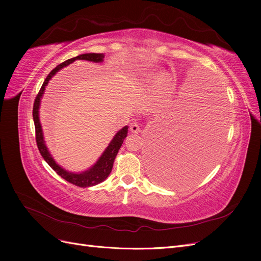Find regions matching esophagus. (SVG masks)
Returning a JSON list of instances; mask_svg holds the SVG:
<instances>
[{"instance_id":"obj_1","label":"esophagus","mask_w":261,"mask_h":261,"mask_svg":"<svg viewBox=\"0 0 261 261\" xmlns=\"http://www.w3.org/2000/svg\"><path fill=\"white\" fill-rule=\"evenodd\" d=\"M130 132L132 133H139L140 132V126H139V124L138 123H132L130 124Z\"/></svg>"}]
</instances>
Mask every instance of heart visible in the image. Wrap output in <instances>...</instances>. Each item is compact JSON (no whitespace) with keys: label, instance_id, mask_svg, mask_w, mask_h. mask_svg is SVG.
<instances>
[{"label":"heart","instance_id":"b5f03b06","mask_svg":"<svg viewBox=\"0 0 261 261\" xmlns=\"http://www.w3.org/2000/svg\"><path fill=\"white\" fill-rule=\"evenodd\" d=\"M159 81H161V78H159Z\"/></svg>","mask_w":261,"mask_h":261}]
</instances>
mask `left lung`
<instances>
[{
	"label": "left lung",
	"instance_id": "8db88e82",
	"mask_svg": "<svg viewBox=\"0 0 261 261\" xmlns=\"http://www.w3.org/2000/svg\"><path fill=\"white\" fill-rule=\"evenodd\" d=\"M200 91L202 102L177 108L148 149L150 173L163 186L195 183L211 169L222 146L224 124L217 111L222 107L220 91L213 86Z\"/></svg>",
	"mask_w": 261,
	"mask_h": 261
}]
</instances>
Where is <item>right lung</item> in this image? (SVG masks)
I'll list each match as a JSON object with an SVG mask.
<instances>
[{
    "label": "right lung",
    "instance_id": "add662e5",
    "mask_svg": "<svg viewBox=\"0 0 261 261\" xmlns=\"http://www.w3.org/2000/svg\"><path fill=\"white\" fill-rule=\"evenodd\" d=\"M103 59H105L103 53H85V54H81V55H78V57H75L73 59H69L65 62L61 63L60 65H58L54 69H52L51 73L46 76L45 81L43 82V85L41 87L40 91H39L38 96L36 97L35 103H34L33 116H34V122H35V127H36V140H37V146H38L39 151H40L45 162L48 163L61 177L69 181V183H72V184H74L76 186H80V187H89V186L98 185L99 183L103 181L109 176V174L112 171L113 163H114L115 156L118 152V150H120L124 139L126 138V136H127L128 126H124L122 129H120L115 134L112 140L110 141L109 146L105 149V151L102 152V154L100 155L97 162L94 163L92 167H90L88 170L83 171V172H78V173L69 172V171L65 170L64 168H62L61 165L58 164V162L53 159V156L50 153L48 147H46V145H45L40 118H39V109H40L41 99L43 97L45 87L48 86L51 78L55 74H57L60 69H62L63 67H66L67 65L70 64V63L75 62L76 60H85V61H90L93 63H102L103 62Z\"/></svg>",
    "mask_w": 261,
    "mask_h": 261
}]
</instances>
